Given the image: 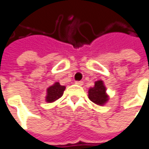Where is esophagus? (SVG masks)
<instances>
[{"mask_svg":"<svg viewBox=\"0 0 149 149\" xmlns=\"http://www.w3.org/2000/svg\"><path fill=\"white\" fill-rule=\"evenodd\" d=\"M74 83H75V84H76V85H78V86H82V85H83V83H84V82H83V81H81V80H80V81H75V82H74Z\"/></svg>","mask_w":149,"mask_h":149,"instance_id":"obj_1","label":"esophagus"}]
</instances>
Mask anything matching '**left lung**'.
<instances>
[{"mask_svg":"<svg viewBox=\"0 0 149 149\" xmlns=\"http://www.w3.org/2000/svg\"><path fill=\"white\" fill-rule=\"evenodd\" d=\"M107 89L104 86L102 80L95 81V86L89 89L88 95L89 99L96 105L102 106L105 105L108 100V95H107Z\"/></svg>","mask_w":149,"mask_h":149,"instance_id":"obj_1","label":"left lung"}]
</instances>
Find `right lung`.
<instances>
[{"label": "right lung", "mask_w": 149, "mask_h": 149, "mask_svg": "<svg viewBox=\"0 0 149 149\" xmlns=\"http://www.w3.org/2000/svg\"><path fill=\"white\" fill-rule=\"evenodd\" d=\"M64 90H65V86H61L58 82L54 83L53 86H51L47 89L46 101L51 103L59 99L63 95Z\"/></svg>", "instance_id": "add662e5"}]
</instances>
